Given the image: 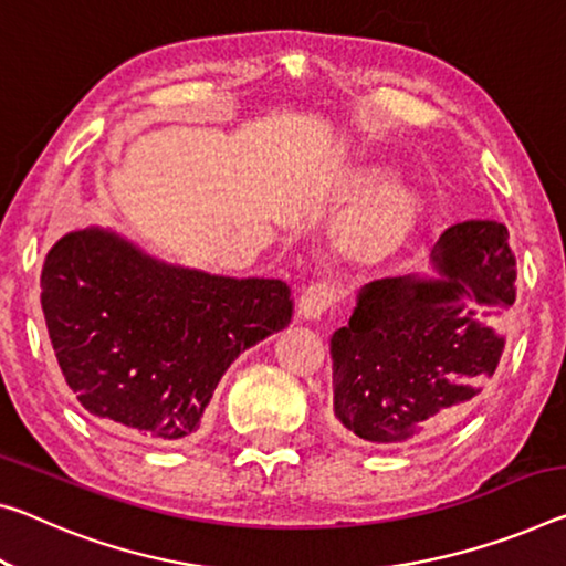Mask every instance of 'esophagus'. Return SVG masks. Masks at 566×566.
Returning <instances> with one entry per match:
<instances>
[{
	"mask_svg": "<svg viewBox=\"0 0 566 566\" xmlns=\"http://www.w3.org/2000/svg\"><path fill=\"white\" fill-rule=\"evenodd\" d=\"M339 304V286L335 282H315L302 292L300 315L304 319H319L325 312Z\"/></svg>",
	"mask_w": 566,
	"mask_h": 566,
	"instance_id": "obj_1",
	"label": "esophagus"
}]
</instances>
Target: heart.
I'll use <instances>...</instances> for the list:
<instances>
[{
  "label": "heart",
  "instance_id": "1",
  "mask_svg": "<svg viewBox=\"0 0 566 566\" xmlns=\"http://www.w3.org/2000/svg\"><path fill=\"white\" fill-rule=\"evenodd\" d=\"M416 199L408 193H388L357 223L355 234L365 249L380 251L396 244L416 219Z\"/></svg>",
  "mask_w": 566,
  "mask_h": 566
}]
</instances>
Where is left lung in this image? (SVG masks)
Segmentation results:
<instances>
[{"instance_id": "left-lung-1", "label": "left lung", "mask_w": 566, "mask_h": 566, "mask_svg": "<svg viewBox=\"0 0 566 566\" xmlns=\"http://www.w3.org/2000/svg\"><path fill=\"white\" fill-rule=\"evenodd\" d=\"M438 280L392 276L360 292L332 337L335 428L400 448L451 428L499 367L496 322L516 300V256L504 223L448 227L433 251Z\"/></svg>"}]
</instances>
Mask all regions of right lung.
<instances>
[{"instance_id": "add662e5", "label": "right lung", "mask_w": 566, "mask_h": 566, "mask_svg": "<svg viewBox=\"0 0 566 566\" xmlns=\"http://www.w3.org/2000/svg\"><path fill=\"white\" fill-rule=\"evenodd\" d=\"M40 284L52 349L80 406L156 443L193 436L227 367L294 312L282 280L168 266L101 229L62 237Z\"/></svg>"}]
</instances>
